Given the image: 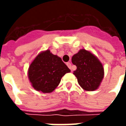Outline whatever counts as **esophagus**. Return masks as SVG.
Wrapping results in <instances>:
<instances>
[{
  "label": "esophagus",
  "instance_id": "esophagus-1",
  "mask_svg": "<svg viewBox=\"0 0 126 126\" xmlns=\"http://www.w3.org/2000/svg\"><path fill=\"white\" fill-rule=\"evenodd\" d=\"M67 65L68 67L69 68L71 69V71H72V66H71V63L70 62H68V63H67Z\"/></svg>",
  "mask_w": 126,
  "mask_h": 126
}]
</instances>
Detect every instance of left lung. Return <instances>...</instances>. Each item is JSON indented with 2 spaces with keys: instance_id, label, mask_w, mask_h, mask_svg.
Returning a JSON list of instances; mask_svg holds the SVG:
<instances>
[{
  "instance_id": "left-lung-1",
  "label": "left lung",
  "mask_w": 126,
  "mask_h": 126,
  "mask_svg": "<svg viewBox=\"0 0 126 126\" xmlns=\"http://www.w3.org/2000/svg\"><path fill=\"white\" fill-rule=\"evenodd\" d=\"M77 69L74 74L80 86L87 91L97 89L104 76L102 64L94 55L85 49L79 50L71 59Z\"/></svg>"
}]
</instances>
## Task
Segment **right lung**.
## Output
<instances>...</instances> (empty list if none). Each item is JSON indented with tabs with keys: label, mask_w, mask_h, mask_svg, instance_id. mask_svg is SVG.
I'll list each match as a JSON object with an SVG mask.
<instances>
[{
	"label": "right lung",
	"mask_w": 126,
	"mask_h": 126,
	"mask_svg": "<svg viewBox=\"0 0 126 126\" xmlns=\"http://www.w3.org/2000/svg\"><path fill=\"white\" fill-rule=\"evenodd\" d=\"M70 69L61 59L47 50L40 53L30 65L28 77L34 89L44 93L52 92L61 78Z\"/></svg>",
	"instance_id": "add662e5"
}]
</instances>
